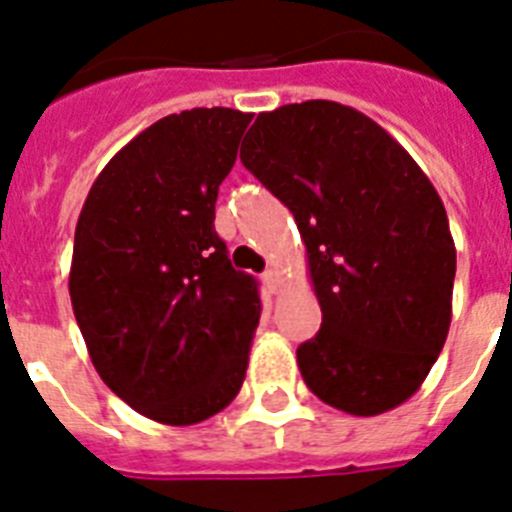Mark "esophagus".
<instances>
[{"mask_svg": "<svg viewBox=\"0 0 512 512\" xmlns=\"http://www.w3.org/2000/svg\"><path fill=\"white\" fill-rule=\"evenodd\" d=\"M263 283H265V286H268L270 294H276L278 286H281V276H278V270L276 268L265 270V273H263Z\"/></svg>", "mask_w": 512, "mask_h": 512, "instance_id": "esophagus-1", "label": "esophagus"}]
</instances>
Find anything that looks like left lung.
I'll list each match as a JSON object with an SVG mask.
<instances>
[{
  "label": "left lung",
  "mask_w": 512,
  "mask_h": 512,
  "mask_svg": "<svg viewBox=\"0 0 512 512\" xmlns=\"http://www.w3.org/2000/svg\"><path fill=\"white\" fill-rule=\"evenodd\" d=\"M294 213L322 309L296 349L328 406L377 416L409 401L453 315L448 213L414 158L380 124L336 101L265 111L239 153Z\"/></svg>",
  "instance_id": "1"
}]
</instances>
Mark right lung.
<instances>
[{"label":"right lung","instance_id":"obj_1","mask_svg":"<svg viewBox=\"0 0 512 512\" xmlns=\"http://www.w3.org/2000/svg\"><path fill=\"white\" fill-rule=\"evenodd\" d=\"M249 122L223 106L158 119L103 166L77 218L70 299L90 362L153 422H205L244 382L263 307L213 221Z\"/></svg>","mask_w":512,"mask_h":512}]
</instances>
